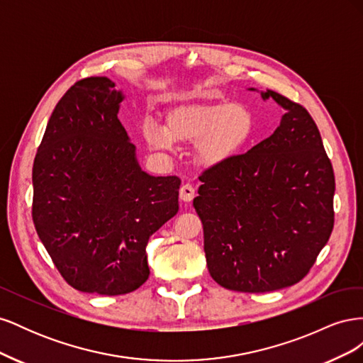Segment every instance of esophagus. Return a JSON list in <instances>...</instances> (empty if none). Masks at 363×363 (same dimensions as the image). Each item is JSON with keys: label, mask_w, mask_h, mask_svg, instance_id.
Listing matches in <instances>:
<instances>
[{"label": "esophagus", "mask_w": 363, "mask_h": 363, "mask_svg": "<svg viewBox=\"0 0 363 363\" xmlns=\"http://www.w3.org/2000/svg\"><path fill=\"white\" fill-rule=\"evenodd\" d=\"M194 196H195V188H194V186L189 184V183L183 184L182 188H180V200L184 201V203H189V201H192Z\"/></svg>", "instance_id": "esophagus-1"}]
</instances>
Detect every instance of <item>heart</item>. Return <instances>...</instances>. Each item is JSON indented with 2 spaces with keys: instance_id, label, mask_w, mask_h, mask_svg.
Returning a JSON list of instances; mask_svg holds the SVG:
<instances>
[{
  "instance_id": "heart-1",
  "label": "heart",
  "mask_w": 363,
  "mask_h": 363,
  "mask_svg": "<svg viewBox=\"0 0 363 363\" xmlns=\"http://www.w3.org/2000/svg\"><path fill=\"white\" fill-rule=\"evenodd\" d=\"M255 131L245 107L228 103L177 104L164 116V125L145 124L144 138L155 151L175 144L194 145V156L204 168H218L242 150Z\"/></svg>"
}]
</instances>
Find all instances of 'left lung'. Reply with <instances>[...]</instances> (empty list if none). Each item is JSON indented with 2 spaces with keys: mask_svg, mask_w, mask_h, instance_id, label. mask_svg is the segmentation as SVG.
I'll return each instance as SVG.
<instances>
[{
  "mask_svg": "<svg viewBox=\"0 0 363 363\" xmlns=\"http://www.w3.org/2000/svg\"><path fill=\"white\" fill-rule=\"evenodd\" d=\"M260 95L283 108L280 125L245 155L206 169L194 199L212 279L251 294L298 283L335 224V174L315 121L286 96Z\"/></svg>",
  "mask_w": 363,
  "mask_h": 363,
  "instance_id": "left-lung-1",
  "label": "left lung"
}]
</instances>
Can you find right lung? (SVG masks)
Masks as SVG:
<instances>
[{"instance_id": "right-lung-1", "label": "right lung", "mask_w": 363, "mask_h": 363, "mask_svg": "<svg viewBox=\"0 0 363 363\" xmlns=\"http://www.w3.org/2000/svg\"><path fill=\"white\" fill-rule=\"evenodd\" d=\"M107 77L77 82L48 121L33 163V223L77 291L121 295L150 276L147 244L179 212L180 179L142 171Z\"/></svg>"}]
</instances>
